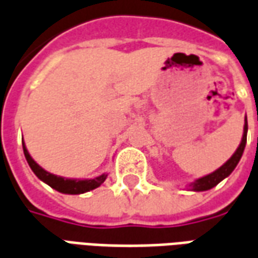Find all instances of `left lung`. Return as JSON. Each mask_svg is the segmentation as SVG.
Listing matches in <instances>:
<instances>
[{
    "label": "left lung",
    "instance_id": "left-lung-1",
    "mask_svg": "<svg viewBox=\"0 0 258 258\" xmlns=\"http://www.w3.org/2000/svg\"><path fill=\"white\" fill-rule=\"evenodd\" d=\"M246 141H247V118H244V127H243V135H242V141L239 144L238 149L235 151L232 156L228 159L227 162L222 164L221 167L217 168L216 171L207 174L202 178H198L196 181H194L192 184H189L190 190H195V192H203V190H209L211 188H214L217 184H220L222 179L227 178L229 174L232 173L235 167L238 166L240 157L243 155L244 146H246Z\"/></svg>",
    "mask_w": 258,
    "mask_h": 258
}]
</instances>
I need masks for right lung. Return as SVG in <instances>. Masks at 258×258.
I'll return each mask as SVG.
<instances>
[{"instance_id": "add662e5", "label": "right lung", "mask_w": 258, "mask_h": 258, "mask_svg": "<svg viewBox=\"0 0 258 258\" xmlns=\"http://www.w3.org/2000/svg\"><path fill=\"white\" fill-rule=\"evenodd\" d=\"M23 142V141H22ZM23 152H25V157L29 166L33 170V173L36 174L38 178L41 179L42 182L48 184L51 188H53L55 190H58L60 194H68V195H80L85 194L88 190H92L101 186L105 179H106L107 174H101L95 178L92 179H74V178H63V177H58L55 174H51L45 171L41 166H38L34 159L30 156V153L26 148L25 142H23Z\"/></svg>"}]
</instances>
